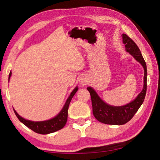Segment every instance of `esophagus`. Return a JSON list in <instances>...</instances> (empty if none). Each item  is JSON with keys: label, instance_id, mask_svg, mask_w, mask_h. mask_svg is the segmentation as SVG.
Wrapping results in <instances>:
<instances>
[{"label": "esophagus", "instance_id": "obj_1", "mask_svg": "<svg viewBox=\"0 0 160 160\" xmlns=\"http://www.w3.org/2000/svg\"><path fill=\"white\" fill-rule=\"evenodd\" d=\"M86 83H87V81L85 80H83V79L80 80V84H82V85H86Z\"/></svg>", "mask_w": 160, "mask_h": 160}]
</instances>
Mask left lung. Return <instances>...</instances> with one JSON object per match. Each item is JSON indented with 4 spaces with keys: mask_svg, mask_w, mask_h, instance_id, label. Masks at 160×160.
Segmentation results:
<instances>
[{
    "mask_svg": "<svg viewBox=\"0 0 160 160\" xmlns=\"http://www.w3.org/2000/svg\"><path fill=\"white\" fill-rule=\"evenodd\" d=\"M123 43L126 50L129 52L144 68L143 89L132 102L123 106H112L101 99L92 88H88L90 93L92 103L93 115L98 121L106 124L122 125L132 119L143 103L147 90V67L146 63L136 43L126 34H122Z\"/></svg>",
    "mask_w": 160,
    "mask_h": 160,
    "instance_id": "left-lung-1",
    "label": "left lung"
}]
</instances>
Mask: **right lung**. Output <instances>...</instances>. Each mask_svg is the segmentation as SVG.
<instances>
[{"instance_id":"add662e5","label":"right lung","mask_w":160,"mask_h":160,"mask_svg":"<svg viewBox=\"0 0 160 160\" xmlns=\"http://www.w3.org/2000/svg\"><path fill=\"white\" fill-rule=\"evenodd\" d=\"M12 72H10L9 74V79L11 76ZM78 88L76 87L73 91L71 92V95L69 96L68 98L66 101L64 106H63V109L62 110L59 115H57L56 117L51 119V120H46V121H42V122H33L30 120H25L21 116L18 115L15 110H14V112L15 113L16 116L17 118L19 119L20 122L25 124L26 126L28 128L33 130V132H36L38 133H40V134H48V133H53L54 132H57V131L62 129L63 127L65 126V124L67 122V118H68V109L69 104H70L72 98L73 97L74 94L76 93L78 91Z\"/></svg>"}]
</instances>
